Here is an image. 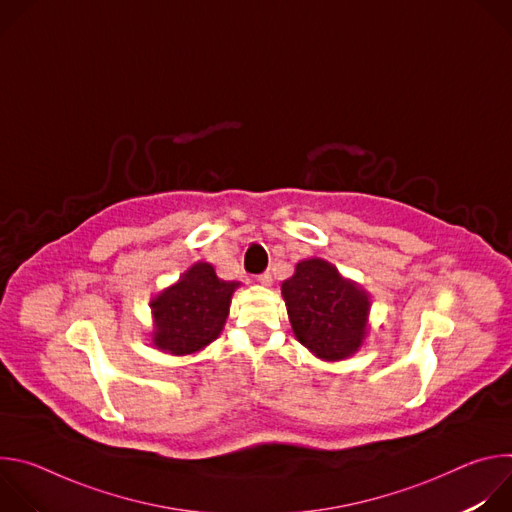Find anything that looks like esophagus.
<instances>
[{
    "mask_svg": "<svg viewBox=\"0 0 512 512\" xmlns=\"http://www.w3.org/2000/svg\"><path fill=\"white\" fill-rule=\"evenodd\" d=\"M257 281H259V283H263V285H271V283H273V275H271L269 271L259 273V275H257Z\"/></svg>",
    "mask_w": 512,
    "mask_h": 512,
    "instance_id": "obj_1",
    "label": "esophagus"
}]
</instances>
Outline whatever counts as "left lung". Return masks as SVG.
<instances>
[{
    "label": "left lung",
    "instance_id": "left-lung-1",
    "mask_svg": "<svg viewBox=\"0 0 512 512\" xmlns=\"http://www.w3.org/2000/svg\"><path fill=\"white\" fill-rule=\"evenodd\" d=\"M296 338L324 360L354 354L367 336L369 296L322 259H306L281 283Z\"/></svg>",
    "mask_w": 512,
    "mask_h": 512
}]
</instances>
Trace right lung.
<instances>
[{
  "mask_svg": "<svg viewBox=\"0 0 512 512\" xmlns=\"http://www.w3.org/2000/svg\"><path fill=\"white\" fill-rule=\"evenodd\" d=\"M239 283L223 281L210 263L192 265L178 283L152 302L154 344L170 354L198 352L221 334Z\"/></svg>",
  "mask_w": 512,
  "mask_h": 512,
  "instance_id": "1",
  "label": "right lung"
}]
</instances>
